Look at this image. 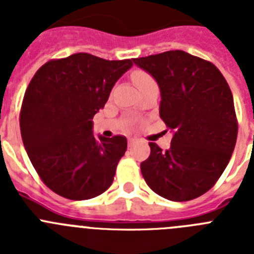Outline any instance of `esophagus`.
Returning a JSON list of instances; mask_svg holds the SVG:
<instances>
[{"mask_svg":"<svg viewBox=\"0 0 254 254\" xmlns=\"http://www.w3.org/2000/svg\"><path fill=\"white\" fill-rule=\"evenodd\" d=\"M134 142H136V140H134V138H129V140H128V146L131 147Z\"/></svg>","mask_w":254,"mask_h":254,"instance_id":"34e87169","label":"esophagus"}]
</instances>
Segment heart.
Returning a JSON list of instances; mask_svg holds the SVG:
<instances>
[{
	"label": "heart",
	"instance_id": "heart-1",
	"mask_svg": "<svg viewBox=\"0 0 254 254\" xmlns=\"http://www.w3.org/2000/svg\"><path fill=\"white\" fill-rule=\"evenodd\" d=\"M132 77H133V82L136 84L137 87H140L141 85L147 84V82L154 81V78H152L147 72H143V71H136Z\"/></svg>",
	"mask_w": 254,
	"mask_h": 254
}]
</instances>
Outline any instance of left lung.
I'll use <instances>...</instances> for the list:
<instances>
[{
	"mask_svg": "<svg viewBox=\"0 0 254 254\" xmlns=\"http://www.w3.org/2000/svg\"><path fill=\"white\" fill-rule=\"evenodd\" d=\"M133 62L158 81L160 118L174 131L163 151L150 142L141 173L164 198L190 201L215 186L234 151L238 120L233 94L219 68L185 51H168Z\"/></svg>",
	"mask_w": 254,
	"mask_h": 254,
	"instance_id": "obj_1",
	"label": "left lung"
}]
</instances>
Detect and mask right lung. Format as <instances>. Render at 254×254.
<instances>
[{
  "instance_id": "add662e5",
  "label": "right lung",
  "mask_w": 254,
  "mask_h": 254,
  "mask_svg": "<svg viewBox=\"0 0 254 254\" xmlns=\"http://www.w3.org/2000/svg\"><path fill=\"white\" fill-rule=\"evenodd\" d=\"M132 64L75 53L48 61L33 76L20 109V131L38 176L55 193L81 201L112 186L127 138L96 140L91 120Z\"/></svg>"
}]
</instances>
